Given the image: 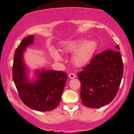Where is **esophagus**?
Here are the masks:
<instances>
[{"label":"esophagus","mask_w":134,"mask_h":134,"mask_svg":"<svg viewBox=\"0 0 134 134\" xmlns=\"http://www.w3.org/2000/svg\"><path fill=\"white\" fill-rule=\"evenodd\" d=\"M69 77L70 78H71V79H74V78L76 77V75L74 73H70L69 74Z\"/></svg>","instance_id":"esophagus-1"}]
</instances>
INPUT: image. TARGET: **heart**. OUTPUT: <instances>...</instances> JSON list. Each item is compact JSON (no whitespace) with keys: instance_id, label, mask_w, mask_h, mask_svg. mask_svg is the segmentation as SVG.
I'll list each match as a JSON object with an SVG mask.
<instances>
[{"instance_id":"1","label":"heart","mask_w":134,"mask_h":134,"mask_svg":"<svg viewBox=\"0 0 134 134\" xmlns=\"http://www.w3.org/2000/svg\"><path fill=\"white\" fill-rule=\"evenodd\" d=\"M97 48V43L91 40L86 42L84 40H78L69 42H66L62 46V52L65 53H74L72 57V62L75 65L81 67L87 64L93 57ZM55 60L61 61L62 57L57 52L52 53Z\"/></svg>"}]
</instances>
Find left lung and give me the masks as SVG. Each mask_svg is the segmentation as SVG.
<instances>
[{"mask_svg":"<svg viewBox=\"0 0 134 134\" xmlns=\"http://www.w3.org/2000/svg\"><path fill=\"white\" fill-rule=\"evenodd\" d=\"M120 49L118 45L116 46ZM124 74V64L117 50L98 53L77 74L81 84V98L86 107L98 108L115 98Z\"/></svg>","mask_w":134,"mask_h":134,"instance_id":"left-lung-1","label":"left lung"}]
</instances>
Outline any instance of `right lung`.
I'll list each match as a JSON object with an SVG mask.
<instances>
[{"label":"right lung","mask_w":134,"mask_h":134,"mask_svg":"<svg viewBox=\"0 0 134 134\" xmlns=\"http://www.w3.org/2000/svg\"><path fill=\"white\" fill-rule=\"evenodd\" d=\"M34 36L24 38L15 51L13 65V79L19 97L27 107L36 111L54 110L59 104L67 79V73L57 70L38 72L35 83L27 82L23 53L33 43Z\"/></svg>","instance_id":"right-lung-1"}]
</instances>
